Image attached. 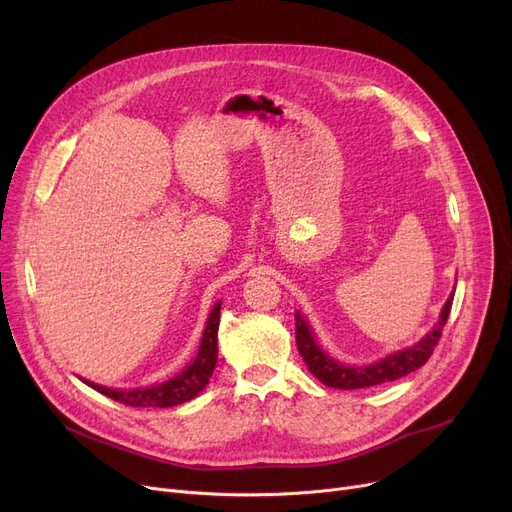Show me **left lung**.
<instances>
[{"label":"left lung","instance_id":"8db88e82","mask_svg":"<svg viewBox=\"0 0 512 512\" xmlns=\"http://www.w3.org/2000/svg\"><path fill=\"white\" fill-rule=\"evenodd\" d=\"M454 294L446 300L440 321L423 337L415 346L398 350L394 354H387L381 360H375L371 364H364V367H352V364H344L335 358H331L319 344H316L314 333L310 331V325L306 323L304 316L296 312V344L298 350L306 362L308 371L325 383L327 387L337 389H362V387H373L387 381H396L412 371L421 369L423 364L433 354L437 342H440L444 325L448 321V314L452 308Z\"/></svg>","mask_w":512,"mask_h":512}]
</instances>
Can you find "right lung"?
<instances>
[{"mask_svg": "<svg viewBox=\"0 0 512 512\" xmlns=\"http://www.w3.org/2000/svg\"><path fill=\"white\" fill-rule=\"evenodd\" d=\"M218 321H221V302L214 304L208 316L198 356L193 358V362L187 364V367L173 379L152 387H137V389H112V387L97 385L85 379L83 381L89 387H93L95 392L135 408H150V406L168 408V406L183 404L191 398H196L212 377V371L216 367V356H218Z\"/></svg>", "mask_w": 512, "mask_h": 512, "instance_id": "obj_1", "label": "right lung"}]
</instances>
